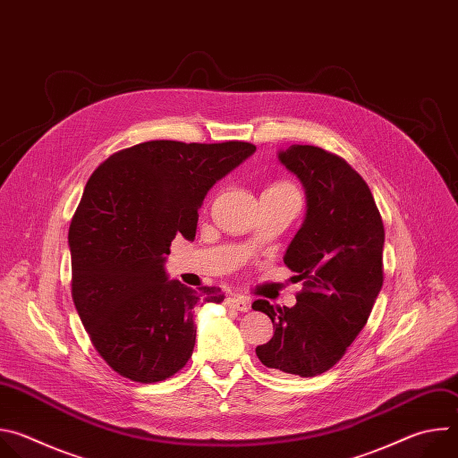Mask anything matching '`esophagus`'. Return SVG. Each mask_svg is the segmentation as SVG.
Returning a JSON list of instances; mask_svg holds the SVG:
<instances>
[{
    "label": "esophagus",
    "mask_w": 458,
    "mask_h": 458,
    "mask_svg": "<svg viewBox=\"0 0 458 458\" xmlns=\"http://www.w3.org/2000/svg\"><path fill=\"white\" fill-rule=\"evenodd\" d=\"M226 306L233 308L237 311H248L250 310V299L244 295H230L226 299Z\"/></svg>",
    "instance_id": "34e87169"
}]
</instances>
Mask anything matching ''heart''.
Here are the masks:
<instances>
[{
    "label": "heart",
    "mask_w": 458,
    "mask_h": 458,
    "mask_svg": "<svg viewBox=\"0 0 458 458\" xmlns=\"http://www.w3.org/2000/svg\"><path fill=\"white\" fill-rule=\"evenodd\" d=\"M272 188H290V186H286V184H277V186H272Z\"/></svg>",
    "instance_id": "b5f03b06"
}]
</instances>
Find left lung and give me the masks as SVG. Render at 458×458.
I'll use <instances>...</instances> for the list:
<instances>
[{
	"mask_svg": "<svg viewBox=\"0 0 458 458\" xmlns=\"http://www.w3.org/2000/svg\"><path fill=\"white\" fill-rule=\"evenodd\" d=\"M277 156L306 193L304 221L284 253L304 288L292 308L251 304L274 324L255 353L267 368L315 377L343 359L371 313L384 279V226L366 181L343 157L310 145Z\"/></svg>",
	"mask_w": 458,
	"mask_h": 458,
	"instance_id": "left-lung-1",
	"label": "left lung"
}]
</instances>
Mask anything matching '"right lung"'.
I'll list each match as a JSON object with an SVG mask.
<instances>
[{"mask_svg":"<svg viewBox=\"0 0 458 458\" xmlns=\"http://www.w3.org/2000/svg\"><path fill=\"white\" fill-rule=\"evenodd\" d=\"M255 152L242 141H147L110 156L90 175L72 217V299L106 364L136 382L177 373L195 344L193 306L221 288L170 281L175 235L193 241L208 190Z\"/></svg>","mask_w":458,"mask_h":458,"instance_id":"obj_1","label":"right lung"}]
</instances>
